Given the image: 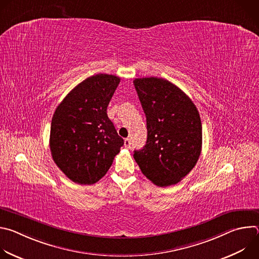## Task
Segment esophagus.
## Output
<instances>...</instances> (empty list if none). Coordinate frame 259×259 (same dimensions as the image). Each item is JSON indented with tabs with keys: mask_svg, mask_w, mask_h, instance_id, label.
<instances>
[{
	"mask_svg": "<svg viewBox=\"0 0 259 259\" xmlns=\"http://www.w3.org/2000/svg\"><path fill=\"white\" fill-rule=\"evenodd\" d=\"M124 145H125L126 149H130V147H131V140H130V138H126L124 140Z\"/></svg>",
	"mask_w": 259,
	"mask_h": 259,
	"instance_id": "obj_1",
	"label": "esophagus"
}]
</instances>
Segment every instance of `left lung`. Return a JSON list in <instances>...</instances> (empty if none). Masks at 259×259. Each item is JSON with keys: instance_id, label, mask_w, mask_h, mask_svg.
I'll use <instances>...</instances> for the list:
<instances>
[{"instance_id": "left-lung-1", "label": "left lung", "mask_w": 259, "mask_h": 259, "mask_svg": "<svg viewBox=\"0 0 259 259\" xmlns=\"http://www.w3.org/2000/svg\"><path fill=\"white\" fill-rule=\"evenodd\" d=\"M146 117L147 140L134 151L143 175L158 187L179 182L196 166L202 150V123L192 99L156 77L133 81Z\"/></svg>"}]
</instances>
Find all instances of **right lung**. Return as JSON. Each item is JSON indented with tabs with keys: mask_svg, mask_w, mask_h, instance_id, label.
<instances>
[{
	"mask_svg": "<svg viewBox=\"0 0 259 259\" xmlns=\"http://www.w3.org/2000/svg\"><path fill=\"white\" fill-rule=\"evenodd\" d=\"M120 78L98 73L73 88L55 109L50 151L57 167L73 182L93 184L102 178L124 140L106 114Z\"/></svg>",
	"mask_w": 259,
	"mask_h": 259,
	"instance_id": "add662e5",
	"label": "right lung"
}]
</instances>
